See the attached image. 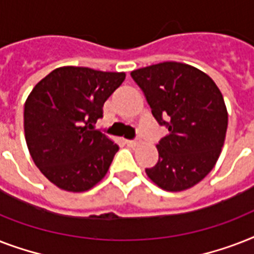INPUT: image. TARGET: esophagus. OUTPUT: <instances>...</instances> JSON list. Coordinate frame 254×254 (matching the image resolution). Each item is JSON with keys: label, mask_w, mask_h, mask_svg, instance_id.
I'll return each instance as SVG.
<instances>
[{"label": "esophagus", "mask_w": 254, "mask_h": 254, "mask_svg": "<svg viewBox=\"0 0 254 254\" xmlns=\"http://www.w3.org/2000/svg\"><path fill=\"white\" fill-rule=\"evenodd\" d=\"M125 143L129 146H135V145H138V139H125Z\"/></svg>", "instance_id": "obj_1"}]
</instances>
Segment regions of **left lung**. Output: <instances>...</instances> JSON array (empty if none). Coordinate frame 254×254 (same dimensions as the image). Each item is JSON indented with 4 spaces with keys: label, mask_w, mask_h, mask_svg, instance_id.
<instances>
[{
    "label": "left lung",
    "mask_w": 254,
    "mask_h": 254,
    "mask_svg": "<svg viewBox=\"0 0 254 254\" xmlns=\"http://www.w3.org/2000/svg\"><path fill=\"white\" fill-rule=\"evenodd\" d=\"M130 76L157 123L169 130L147 177L166 191L192 187L213 169L224 145L228 113L220 89L200 69L178 62L135 69Z\"/></svg>",
    "instance_id": "1"
}]
</instances>
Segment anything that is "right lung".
Returning <instances> with one entry per match:
<instances>
[{"label":"right lung","instance_id":"add662e5","mask_svg":"<svg viewBox=\"0 0 254 254\" xmlns=\"http://www.w3.org/2000/svg\"><path fill=\"white\" fill-rule=\"evenodd\" d=\"M124 80V72L68 65L33 88L23 112L26 143L38 169L59 189L81 192L105 177L119 146L95 124Z\"/></svg>","mask_w":254,"mask_h":254}]
</instances>
